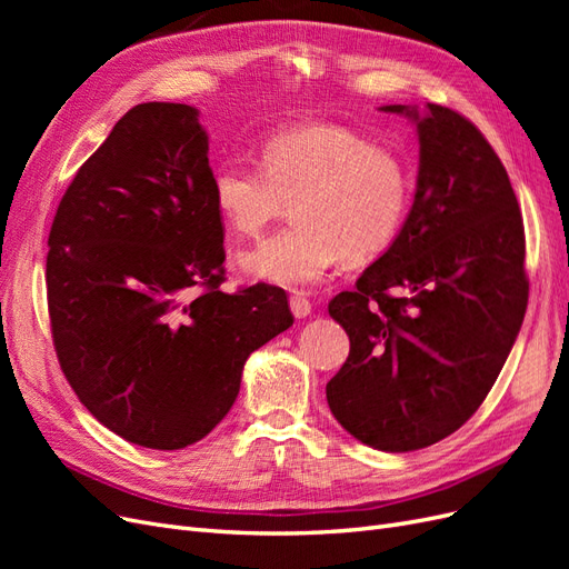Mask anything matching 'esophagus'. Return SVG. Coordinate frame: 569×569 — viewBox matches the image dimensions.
<instances>
[{"mask_svg":"<svg viewBox=\"0 0 569 569\" xmlns=\"http://www.w3.org/2000/svg\"><path fill=\"white\" fill-rule=\"evenodd\" d=\"M289 308L297 318H308L313 311V303L308 301L303 295H295V297H289Z\"/></svg>","mask_w":569,"mask_h":569,"instance_id":"1","label":"esophagus"}]
</instances>
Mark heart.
<instances>
[{
  "label": "heart",
  "mask_w": 569,
  "mask_h": 569,
  "mask_svg": "<svg viewBox=\"0 0 569 569\" xmlns=\"http://www.w3.org/2000/svg\"><path fill=\"white\" fill-rule=\"evenodd\" d=\"M213 203L239 237L261 234L287 203L297 226L237 256L247 278L303 287L339 258L366 263L399 237L412 182L393 151L341 126H308L270 134L261 166L226 161L213 170Z\"/></svg>",
  "instance_id": "b5f03b06"
}]
</instances>
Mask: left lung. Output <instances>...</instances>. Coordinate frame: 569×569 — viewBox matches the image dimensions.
<instances>
[{
	"label": "left lung",
	"instance_id": "1",
	"mask_svg": "<svg viewBox=\"0 0 569 569\" xmlns=\"http://www.w3.org/2000/svg\"><path fill=\"white\" fill-rule=\"evenodd\" d=\"M418 128L416 199L393 244L330 301L347 363L325 387L337 422L372 449L418 451L487 399L525 320V226L501 159L468 118L380 107Z\"/></svg>",
	"mask_w": 569,
	"mask_h": 569
}]
</instances>
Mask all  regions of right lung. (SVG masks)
Instances as JSON below:
<instances>
[{
	"label": "right lung",
	"instance_id": "1",
	"mask_svg": "<svg viewBox=\"0 0 569 569\" xmlns=\"http://www.w3.org/2000/svg\"><path fill=\"white\" fill-rule=\"evenodd\" d=\"M199 111L137 104L80 166L49 230L51 337L80 403L178 451L232 408L247 358L295 322L270 284L220 291L222 222Z\"/></svg>",
	"mask_w": 569,
	"mask_h": 569
}]
</instances>
